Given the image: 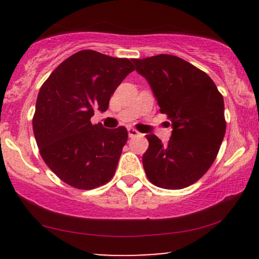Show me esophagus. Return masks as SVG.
<instances>
[{
  "instance_id": "esophagus-1",
  "label": "esophagus",
  "mask_w": 259,
  "mask_h": 259,
  "mask_svg": "<svg viewBox=\"0 0 259 259\" xmlns=\"http://www.w3.org/2000/svg\"><path fill=\"white\" fill-rule=\"evenodd\" d=\"M127 134H129V138H135V136L140 135V133L134 127H127Z\"/></svg>"
}]
</instances>
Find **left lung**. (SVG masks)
Here are the masks:
<instances>
[{
	"label": "left lung",
	"mask_w": 259,
	"mask_h": 259,
	"mask_svg": "<svg viewBox=\"0 0 259 259\" xmlns=\"http://www.w3.org/2000/svg\"><path fill=\"white\" fill-rule=\"evenodd\" d=\"M133 62L173 127L167 145L154 134L146 135L150 145L142 164L148 180L168 190L190 186L213 164L224 139L222 94L206 73L177 56L158 55Z\"/></svg>",
	"instance_id": "1"
}]
</instances>
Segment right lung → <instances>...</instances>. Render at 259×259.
<instances>
[{
    "label": "right lung",
    "mask_w": 259,
    "mask_h": 259,
    "mask_svg": "<svg viewBox=\"0 0 259 259\" xmlns=\"http://www.w3.org/2000/svg\"><path fill=\"white\" fill-rule=\"evenodd\" d=\"M134 69L127 58L82 50L41 86L32 118L35 140L45 163L68 185L91 190L114 175L126 129H106L90 119L95 109L107 111L113 92Z\"/></svg>",
    "instance_id": "add662e5"
}]
</instances>
